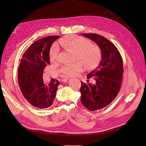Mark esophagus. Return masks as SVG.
Returning a JSON list of instances; mask_svg holds the SVG:
<instances>
[{"instance_id":"1","label":"esophagus","mask_w":146,"mask_h":146,"mask_svg":"<svg viewBox=\"0 0 146 146\" xmlns=\"http://www.w3.org/2000/svg\"><path fill=\"white\" fill-rule=\"evenodd\" d=\"M70 80H71L70 78H64V79H63L62 81L63 82H69V81H70Z\"/></svg>"}]
</instances>
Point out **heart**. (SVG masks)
<instances>
[{
    "instance_id": "1",
    "label": "heart",
    "mask_w": 146,
    "mask_h": 146,
    "mask_svg": "<svg viewBox=\"0 0 146 146\" xmlns=\"http://www.w3.org/2000/svg\"><path fill=\"white\" fill-rule=\"evenodd\" d=\"M59 45L66 50L74 52L76 59L81 62L65 65L61 69V72L69 77L76 76L78 73L83 71L85 65L86 69H91L98 65L100 59V51L99 48L93 44H90V42L85 38L77 36L75 35H69L60 39ZM60 48L55 45L50 51V57L52 61L56 62L59 58Z\"/></svg>"
}]
</instances>
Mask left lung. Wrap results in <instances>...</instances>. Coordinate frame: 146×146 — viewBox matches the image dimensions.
<instances>
[{"label":"left lung","mask_w":146,"mask_h":146,"mask_svg":"<svg viewBox=\"0 0 146 146\" xmlns=\"http://www.w3.org/2000/svg\"><path fill=\"white\" fill-rule=\"evenodd\" d=\"M99 47L101 59L98 66L87 75L92 83H82L81 102L90 111L102 108L115 99L121 85L123 64L120 53L112 42L95 33H82Z\"/></svg>","instance_id":"8db88e82"}]
</instances>
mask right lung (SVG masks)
Wrapping results in <instances>:
<instances>
[{
  "instance_id": "add662e5",
  "label": "right lung",
  "mask_w": 146,
  "mask_h": 146,
  "mask_svg": "<svg viewBox=\"0 0 146 146\" xmlns=\"http://www.w3.org/2000/svg\"><path fill=\"white\" fill-rule=\"evenodd\" d=\"M60 36H52L35 41L25 51L18 69V83L22 93L29 102L39 108H47L53 104L59 81L46 86L42 74L50 64V50Z\"/></svg>"
}]
</instances>
